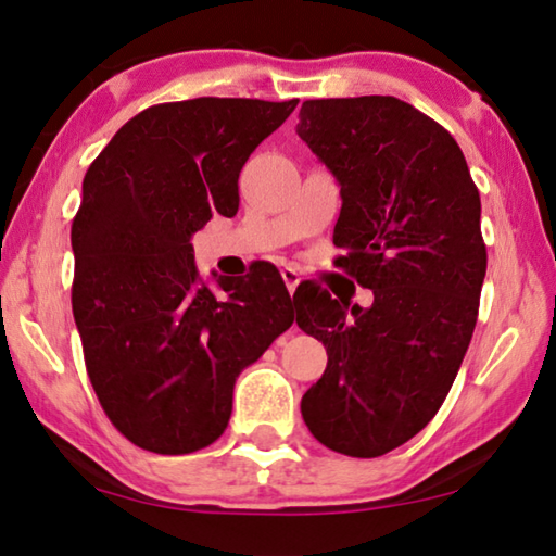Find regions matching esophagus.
Returning <instances> with one entry per match:
<instances>
[{"mask_svg":"<svg viewBox=\"0 0 556 556\" xmlns=\"http://www.w3.org/2000/svg\"><path fill=\"white\" fill-rule=\"evenodd\" d=\"M281 279H285V285H287V289H289V294L294 296V291H296V287H299V281H301V275L296 269H291V267H285L281 269Z\"/></svg>","mask_w":556,"mask_h":556,"instance_id":"34e87169","label":"esophagus"}]
</instances>
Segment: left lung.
<instances>
[{
	"instance_id": "8db88e82",
	"label": "left lung",
	"mask_w": 556,
	"mask_h": 556,
	"mask_svg": "<svg viewBox=\"0 0 556 556\" xmlns=\"http://www.w3.org/2000/svg\"><path fill=\"white\" fill-rule=\"evenodd\" d=\"M296 135L341 186L336 265L375 296H299V328L328 353L301 417L324 446L375 458L429 425L468 351L488 262L481 195L456 139L397 98L306 100Z\"/></svg>"
}]
</instances>
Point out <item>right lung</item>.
Segmentation results:
<instances>
[{"instance_id":"obj_1","label":"right lung","mask_w":556,"mask_h":556,"mask_svg":"<svg viewBox=\"0 0 556 556\" xmlns=\"http://www.w3.org/2000/svg\"><path fill=\"white\" fill-rule=\"evenodd\" d=\"M299 100L195 98L122 125L83 178L73 316L102 409L139 448L193 454L230 421L238 375L294 324L279 271L244 285L193 265V232L238 213L244 162Z\"/></svg>"}]
</instances>
